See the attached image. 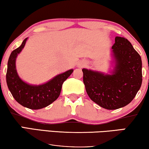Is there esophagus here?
<instances>
[{"label":"esophagus","mask_w":149,"mask_h":149,"mask_svg":"<svg viewBox=\"0 0 149 149\" xmlns=\"http://www.w3.org/2000/svg\"><path fill=\"white\" fill-rule=\"evenodd\" d=\"M86 65V62L84 61H79L78 63H77V67L78 68H83V67H84Z\"/></svg>","instance_id":"esophagus-1"}]
</instances>
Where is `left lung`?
Listing matches in <instances>:
<instances>
[{
  "instance_id": "obj_1",
  "label": "left lung",
  "mask_w": 149,
  "mask_h": 149,
  "mask_svg": "<svg viewBox=\"0 0 149 149\" xmlns=\"http://www.w3.org/2000/svg\"><path fill=\"white\" fill-rule=\"evenodd\" d=\"M113 45L115 60L112 74L83 69V81L90 98L109 110L126 106L142 84V60L126 38L117 36Z\"/></svg>"
}]
</instances>
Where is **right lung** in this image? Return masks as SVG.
<instances>
[{
	"label": "right lung",
	"mask_w": 149,
	"mask_h": 149,
	"mask_svg": "<svg viewBox=\"0 0 149 149\" xmlns=\"http://www.w3.org/2000/svg\"><path fill=\"white\" fill-rule=\"evenodd\" d=\"M28 38L22 45L12 51L9 58L6 74L7 84L12 96L22 106L30 109H40L49 106L59 96L62 85L72 74L73 70L57 75L42 85H30L19 77L16 70L15 61L18 54L24 49Z\"/></svg>",
	"instance_id": "obj_1"
}]
</instances>
